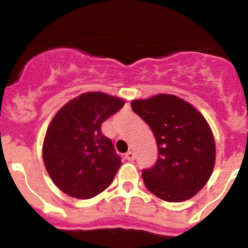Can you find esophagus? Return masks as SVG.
<instances>
[{"label":"esophagus","mask_w":248,"mask_h":248,"mask_svg":"<svg viewBox=\"0 0 248 248\" xmlns=\"http://www.w3.org/2000/svg\"><path fill=\"white\" fill-rule=\"evenodd\" d=\"M126 158L128 159V161H134V158H136V156H134V152H132V151H128L126 154Z\"/></svg>","instance_id":"esophagus-1"}]
</instances>
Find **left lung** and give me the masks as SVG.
Instances as JSON below:
<instances>
[{
    "mask_svg": "<svg viewBox=\"0 0 248 248\" xmlns=\"http://www.w3.org/2000/svg\"><path fill=\"white\" fill-rule=\"evenodd\" d=\"M150 126L158 146L154 168L142 171L145 186L159 199H191L206 185L216 162L211 127L198 109L180 97L161 93L131 102Z\"/></svg>",
    "mask_w": 248,
    "mask_h": 248,
    "instance_id": "left-lung-1",
    "label": "left lung"
}]
</instances>
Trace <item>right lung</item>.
<instances>
[{"label":"right lung","instance_id":"obj_1","mask_svg":"<svg viewBox=\"0 0 248 248\" xmlns=\"http://www.w3.org/2000/svg\"><path fill=\"white\" fill-rule=\"evenodd\" d=\"M124 106L120 97L85 92L52 117L42 155L50 179L63 193L90 199L110 186L122 163L101 126Z\"/></svg>","mask_w":248,"mask_h":248}]
</instances>
